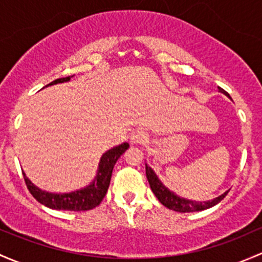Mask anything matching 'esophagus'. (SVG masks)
<instances>
[{"label":"esophagus","mask_w":262,"mask_h":262,"mask_svg":"<svg viewBox=\"0 0 262 262\" xmlns=\"http://www.w3.org/2000/svg\"><path fill=\"white\" fill-rule=\"evenodd\" d=\"M148 140V134L145 133L142 129H136V130L132 133L130 136V142L132 143H139V144H143Z\"/></svg>","instance_id":"obj_1"}]
</instances>
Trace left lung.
I'll list each match as a JSON object with an SVG mask.
<instances>
[{"mask_svg": "<svg viewBox=\"0 0 262 262\" xmlns=\"http://www.w3.org/2000/svg\"><path fill=\"white\" fill-rule=\"evenodd\" d=\"M220 92L225 93L226 95H228L224 89H221V88H220ZM145 174H147L150 188H152L153 193L156 194V197L158 198L159 202H161L163 206H166L167 208H169V210L177 211V212H194V211L207 210V208L217 205L220 201L224 200L226 194L228 193V191L225 192L224 194H221L220 197H216L214 200L208 201V202H193V201L184 200V198L176 196V194L172 193L169 189H167L166 187L162 184V182L158 180V177H157L156 173L153 172L152 168L148 167L147 164H145Z\"/></svg>", "mask_w": 262, "mask_h": 262, "instance_id": "left-lung-1", "label": "left lung"}]
</instances>
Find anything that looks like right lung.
<instances>
[{"label": "right lung", "instance_id": "add662e5", "mask_svg": "<svg viewBox=\"0 0 262 262\" xmlns=\"http://www.w3.org/2000/svg\"><path fill=\"white\" fill-rule=\"evenodd\" d=\"M70 80V76L66 78L56 79L49 85L57 84V82H64ZM129 144L128 143H123V144L118 145V147L112 148L108 152L104 153L99 163V170L98 176L90 186L86 188L80 189V191L71 192V193H64V194H55L49 193V192L41 191L24 174L25 183H26L27 188H29L30 193L36 198L40 203H42L46 207L52 208V210H64V211H89L95 208L96 206L100 205L103 198L105 197L106 191L109 188L110 178H112L113 168H114L115 163H117L118 158L128 149Z\"/></svg>", "mask_w": 262, "mask_h": 262}]
</instances>
